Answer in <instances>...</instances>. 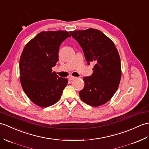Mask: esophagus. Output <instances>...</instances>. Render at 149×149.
Returning <instances> with one entry per match:
<instances>
[{"instance_id":"34e87169","label":"esophagus","mask_w":149,"mask_h":149,"mask_svg":"<svg viewBox=\"0 0 149 149\" xmlns=\"http://www.w3.org/2000/svg\"><path fill=\"white\" fill-rule=\"evenodd\" d=\"M77 79V77H73V76H69V77H68V79L70 81H74V79Z\"/></svg>"}]
</instances>
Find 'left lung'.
Here are the masks:
<instances>
[{"instance_id": "1", "label": "left lung", "mask_w": 149, "mask_h": 149, "mask_svg": "<svg viewBox=\"0 0 149 149\" xmlns=\"http://www.w3.org/2000/svg\"><path fill=\"white\" fill-rule=\"evenodd\" d=\"M79 44L89 65H95L93 74L84 77V87L79 91L86 104L98 107L112 98L117 90L121 78V67L115 44L101 31L89 29L70 32Z\"/></svg>"}]
</instances>
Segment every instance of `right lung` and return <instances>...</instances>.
Returning a JSON list of instances; mask_svg holds the SVG:
<instances>
[{
  "label": "right lung",
  "instance_id": "right-lung-1",
  "mask_svg": "<svg viewBox=\"0 0 149 149\" xmlns=\"http://www.w3.org/2000/svg\"><path fill=\"white\" fill-rule=\"evenodd\" d=\"M70 37L67 31L41 32L23 50L19 60L21 84L31 101L40 107L56 103L67 85L68 79L59 77L52 68L58 61L61 43Z\"/></svg>",
  "mask_w": 149,
  "mask_h": 149
}]
</instances>
